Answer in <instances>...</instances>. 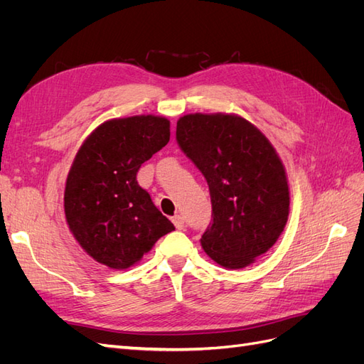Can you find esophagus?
Returning a JSON list of instances; mask_svg holds the SVG:
<instances>
[{"instance_id": "esophagus-1", "label": "esophagus", "mask_w": 364, "mask_h": 364, "mask_svg": "<svg viewBox=\"0 0 364 364\" xmlns=\"http://www.w3.org/2000/svg\"><path fill=\"white\" fill-rule=\"evenodd\" d=\"M173 223H174V226L178 228V229H183V226H185V220H183V217L182 215H174L173 217Z\"/></svg>"}]
</instances>
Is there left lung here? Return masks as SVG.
I'll use <instances>...</instances> for the list:
<instances>
[{
    "instance_id": "1",
    "label": "left lung",
    "mask_w": 364,
    "mask_h": 364,
    "mask_svg": "<svg viewBox=\"0 0 364 364\" xmlns=\"http://www.w3.org/2000/svg\"><path fill=\"white\" fill-rule=\"evenodd\" d=\"M176 141L209 186L213 223L202 247L226 269H243L279 238L290 194L284 165L269 139L237 115H185Z\"/></svg>"
}]
</instances>
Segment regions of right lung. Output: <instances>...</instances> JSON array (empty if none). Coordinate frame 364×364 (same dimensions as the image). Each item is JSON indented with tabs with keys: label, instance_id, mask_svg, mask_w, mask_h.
Instances as JSON below:
<instances>
[{
	"label": "right lung",
	"instance_id": "add662e5",
	"mask_svg": "<svg viewBox=\"0 0 364 364\" xmlns=\"http://www.w3.org/2000/svg\"><path fill=\"white\" fill-rule=\"evenodd\" d=\"M168 141L167 118L138 115L106 121L83 142L65 186V215L95 261L127 269L174 230L136 181L141 165Z\"/></svg>",
	"mask_w": 364,
	"mask_h": 364
}]
</instances>
